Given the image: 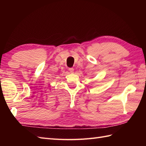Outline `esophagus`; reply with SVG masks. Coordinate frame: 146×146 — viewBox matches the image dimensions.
Returning a JSON list of instances; mask_svg holds the SVG:
<instances>
[{
	"label": "esophagus",
	"mask_w": 146,
	"mask_h": 146,
	"mask_svg": "<svg viewBox=\"0 0 146 146\" xmlns=\"http://www.w3.org/2000/svg\"><path fill=\"white\" fill-rule=\"evenodd\" d=\"M69 70L70 73H72L74 71V69L73 68H69Z\"/></svg>",
	"instance_id": "1"
}]
</instances>
